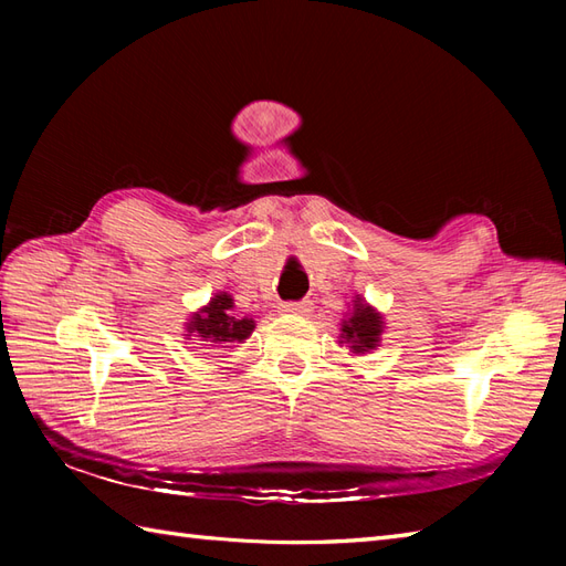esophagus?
Instances as JSON below:
<instances>
[{"instance_id": "34e87169", "label": "esophagus", "mask_w": 566, "mask_h": 566, "mask_svg": "<svg viewBox=\"0 0 566 566\" xmlns=\"http://www.w3.org/2000/svg\"><path fill=\"white\" fill-rule=\"evenodd\" d=\"M311 308H314V304H311V302H294V304H282L280 306L282 314H290V316H308Z\"/></svg>"}]
</instances>
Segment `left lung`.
Segmentation results:
<instances>
[{
  "mask_svg": "<svg viewBox=\"0 0 566 566\" xmlns=\"http://www.w3.org/2000/svg\"><path fill=\"white\" fill-rule=\"evenodd\" d=\"M384 328H387V323H384L381 311H377L375 306L367 304L363 296L355 294L340 321L338 343L345 345L353 355H367L379 347Z\"/></svg>",
  "mask_w": 566,
  "mask_h": 566,
  "instance_id": "left-lung-1",
  "label": "left lung"
}]
</instances>
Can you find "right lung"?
Instances as JSON below:
<instances>
[{
    "mask_svg": "<svg viewBox=\"0 0 566 566\" xmlns=\"http://www.w3.org/2000/svg\"><path fill=\"white\" fill-rule=\"evenodd\" d=\"M255 321L235 314L233 296L228 292H219L211 296L207 306L197 308L185 323V340L197 343L203 347H226V343H245Z\"/></svg>",
    "mask_w": 566,
    "mask_h": 566,
    "instance_id": "obj_1",
    "label": "right lung"
}]
</instances>
